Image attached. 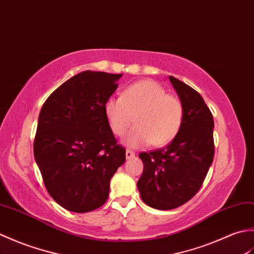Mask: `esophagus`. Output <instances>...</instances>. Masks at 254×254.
<instances>
[{
  "mask_svg": "<svg viewBox=\"0 0 254 254\" xmlns=\"http://www.w3.org/2000/svg\"><path fill=\"white\" fill-rule=\"evenodd\" d=\"M134 155H136V154H134L133 151H131V150H127V151H126V159H127V160L132 159V157H133Z\"/></svg>",
  "mask_w": 254,
  "mask_h": 254,
  "instance_id": "34e87169",
  "label": "esophagus"
}]
</instances>
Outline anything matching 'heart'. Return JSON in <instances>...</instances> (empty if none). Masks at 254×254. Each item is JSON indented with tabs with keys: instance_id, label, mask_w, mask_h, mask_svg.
Returning a JSON list of instances; mask_svg holds the SVG:
<instances>
[{
	"instance_id": "b5f03b06",
	"label": "heart",
	"mask_w": 254,
	"mask_h": 254,
	"mask_svg": "<svg viewBox=\"0 0 254 254\" xmlns=\"http://www.w3.org/2000/svg\"><path fill=\"white\" fill-rule=\"evenodd\" d=\"M104 111L112 131L118 137L127 132L134 117L137 126L126 138L129 146L166 145L177 136L184 122L182 101L152 80L131 84L124 90L122 98H110Z\"/></svg>"
}]
</instances>
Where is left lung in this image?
<instances>
[{
  "mask_svg": "<svg viewBox=\"0 0 254 254\" xmlns=\"http://www.w3.org/2000/svg\"><path fill=\"white\" fill-rule=\"evenodd\" d=\"M184 106L178 134L165 148L142 152L137 187L145 204L172 210L188 202L203 184L214 159L213 115L199 92L170 76Z\"/></svg>",
  "mask_w": 254,
  "mask_h": 254,
  "instance_id": "8db88e82",
  "label": "left lung"
}]
</instances>
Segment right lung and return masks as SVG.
<instances>
[{
	"instance_id": "1",
	"label": "right lung",
	"mask_w": 254,
	"mask_h": 254,
	"mask_svg": "<svg viewBox=\"0 0 254 254\" xmlns=\"http://www.w3.org/2000/svg\"><path fill=\"white\" fill-rule=\"evenodd\" d=\"M122 74L86 70L55 90L38 120L33 153L43 183L56 203L75 213L102 206L110 182L125 163L104 106Z\"/></svg>"
}]
</instances>
